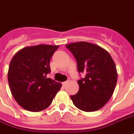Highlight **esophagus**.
Masks as SVG:
<instances>
[{
    "mask_svg": "<svg viewBox=\"0 0 134 134\" xmlns=\"http://www.w3.org/2000/svg\"><path fill=\"white\" fill-rule=\"evenodd\" d=\"M67 83H68V81H65V82H63V83H62V86H63L64 87H65L66 86H67Z\"/></svg>",
    "mask_w": 134,
    "mask_h": 134,
    "instance_id": "34e87169",
    "label": "esophagus"
}]
</instances>
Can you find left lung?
<instances>
[{
    "label": "left lung",
    "mask_w": 134,
    "mask_h": 134,
    "mask_svg": "<svg viewBox=\"0 0 134 134\" xmlns=\"http://www.w3.org/2000/svg\"><path fill=\"white\" fill-rule=\"evenodd\" d=\"M73 54L78 73V92L70 96L74 105L85 112H94L104 106L115 88L118 73L110 54L97 45L76 42L66 45Z\"/></svg>",
    "instance_id": "1"
}]
</instances>
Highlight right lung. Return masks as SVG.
I'll use <instances>...</instances> for the list:
<instances>
[{
  "label": "right lung",
  "instance_id": "1",
  "mask_svg": "<svg viewBox=\"0 0 134 134\" xmlns=\"http://www.w3.org/2000/svg\"><path fill=\"white\" fill-rule=\"evenodd\" d=\"M59 46L38 45L19 51L12 58L8 72V85L19 104L30 112H40L51 105L62 84L47 75L50 60Z\"/></svg>",
  "mask_w": 134,
  "mask_h": 134
}]
</instances>
